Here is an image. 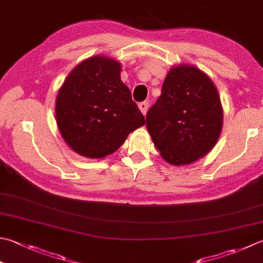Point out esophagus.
Instances as JSON below:
<instances>
[{
	"mask_svg": "<svg viewBox=\"0 0 263 263\" xmlns=\"http://www.w3.org/2000/svg\"><path fill=\"white\" fill-rule=\"evenodd\" d=\"M148 107H149L148 101H142V102H140V104H139V108H140V110H141L143 115H146V112L148 110Z\"/></svg>",
	"mask_w": 263,
	"mask_h": 263,
	"instance_id": "obj_1",
	"label": "esophagus"
}]
</instances>
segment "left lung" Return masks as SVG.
<instances>
[{
    "instance_id": "obj_1",
    "label": "left lung",
    "mask_w": 263,
    "mask_h": 263,
    "mask_svg": "<svg viewBox=\"0 0 263 263\" xmlns=\"http://www.w3.org/2000/svg\"><path fill=\"white\" fill-rule=\"evenodd\" d=\"M222 107L210 77L194 66L168 71L162 93L147 112L154 145L173 165H186L214 147L222 128Z\"/></svg>"
}]
</instances>
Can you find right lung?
I'll list each match as a JSON object with an SVG mask.
<instances>
[{
	"label": "right lung",
	"mask_w": 263,
	"mask_h": 263,
	"mask_svg": "<svg viewBox=\"0 0 263 263\" xmlns=\"http://www.w3.org/2000/svg\"><path fill=\"white\" fill-rule=\"evenodd\" d=\"M121 65L96 55L70 71L55 101L64 140L82 156L101 158L117 151L145 117L121 81Z\"/></svg>",
	"instance_id": "obj_1"
}]
</instances>
